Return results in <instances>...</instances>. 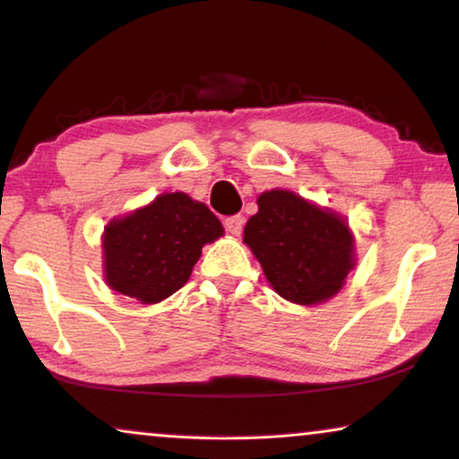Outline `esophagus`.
I'll return each mask as SVG.
<instances>
[{
    "label": "esophagus",
    "instance_id": "34e87169",
    "mask_svg": "<svg viewBox=\"0 0 459 459\" xmlns=\"http://www.w3.org/2000/svg\"><path fill=\"white\" fill-rule=\"evenodd\" d=\"M223 225H225V230H228V234L240 236L242 234V228H244V217L242 215L228 217V219H225Z\"/></svg>",
    "mask_w": 459,
    "mask_h": 459
}]
</instances>
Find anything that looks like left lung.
<instances>
[{
    "instance_id": "left-lung-1",
    "label": "left lung",
    "mask_w": 459,
    "mask_h": 459,
    "mask_svg": "<svg viewBox=\"0 0 459 459\" xmlns=\"http://www.w3.org/2000/svg\"><path fill=\"white\" fill-rule=\"evenodd\" d=\"M244 225V244L269 286L290 303L313 307L342 290L357 265L355 236L341 212L290 190L263 192Z\"/></svg>"
}]
</instances>
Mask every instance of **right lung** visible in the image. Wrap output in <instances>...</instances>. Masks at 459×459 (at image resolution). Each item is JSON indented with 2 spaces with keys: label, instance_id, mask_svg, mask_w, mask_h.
Listing matches in <instances>:
<instances>
[{
  "label": "right lung",
  "instance_id": "obj_1",
  "mask_svg": "<svg viewBox=\"0 0 459 459\" xmlns=\"http://www.w3.org/2000/svg\"><path fill=\"white\" fill-rule=\"evenodd\" d=\"M221 236V221L204 203L184 192H162L104 228V280L142 305L160 303L190 280L204 244Z\"/></svg>",
  "mask_w": 459,
  "mask_h": 459
}]
</instances>
